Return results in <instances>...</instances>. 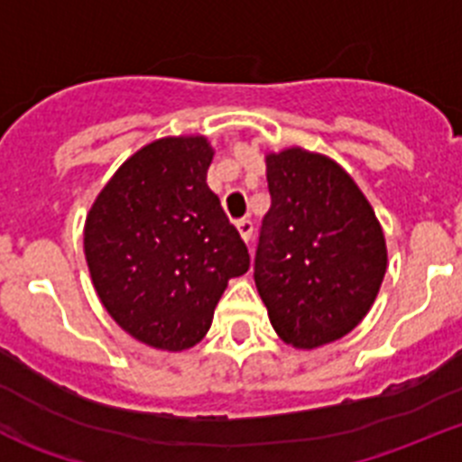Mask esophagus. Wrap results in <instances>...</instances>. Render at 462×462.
<instances>
[{"label":"esophagus","instance_id":"1","mask_svg":"<svg viewBox=\"0 0 462 462\" xmlns=\"http://www.w3.org/2000/svg\"><path fill=\"white\" fill-rule=\"evenodd\" d=\"M236 230H239V235L244 236V241H251L253 239V221H251V218H239V221H236Z\"/></svg>","mask_w":462,"mask_h":462}]
</instances>
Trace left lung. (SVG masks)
<instances>
[{
  "mask_svg": "<svg viewBox=\"0 0 462 462\" xmlns=\"http://www.w3.org/2000/svg\"><path fill=\"white\" fill-rule=\"evenodd\" d=\"M272 207L257 239V292L285 343L313 350L365 318L386 272L375 211L327 156L285 149L267 156Z\"/></svg>",
  "mask_w": 462,
  "mask_h": 462,
  "instance_id": "8db88e82",
  "label": "left lung"
}]
</instances>
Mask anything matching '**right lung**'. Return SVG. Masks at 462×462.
I'll use <instances>...</instances> for the list:
<instances>
[{"label":"right lung","instance_id":"right-lung-1","mask_svg":"<svg viewBox=\"0 0 462 462\" xmlns=\"http://www.w3.org/2000/svg\"><path fill=\"white\" fill-rule=\"evenodd\" d=\"M202 135L147 144L115 172L85 223L98 299L133 338L180 352L200 343L227 281L251 255L207 186Z\"/></svg>","mask_w":462,"mask_h":462}]
</instances>
